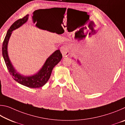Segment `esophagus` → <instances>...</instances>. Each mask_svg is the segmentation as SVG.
Returning a JSON list of instances; mask_svg holds the SVG:
<instances>
[{"label": "esophagus", "mask_w": 125, "mask_h": 125, "mask_svg": "<svg viewBox=\"0 0 125 125\" xmlns=\"http://www.w3.org/2000/svg\"><path fill=\"white\" fill-rule=\"evenodd\" d=\"M61 52L63 57H67L69 54V48L66 46H63L61 47Z\"/></svg>", "instance_id": "obj_1"}]
</instances>
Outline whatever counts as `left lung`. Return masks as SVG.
I'll use <instances>...</instances> for the list:
<instances>
[{"label": "left lung", "instance_id": "obj_1", "mask_svg": "<svg viewBox=\"0 0 125 125\" xmlns=\"http://www.w3.org/2000/svg\"><path fill=\"white\" fill-rule=\"evenodd\" d=\"M106 48L108 51L110 59L106 64L98 71L91 70L88 64L82 65L79 61L75 65V81L78 85L88 92H96L104 89L113 79L117 61V48L116 43L110 41Z\"/></svg>", "mask_w": 125, "mask_h": 125}]
</instances>
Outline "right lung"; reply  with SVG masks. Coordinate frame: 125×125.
Segmentation results:
<instances>
[{
    "label": "right lung",
    "mask_w": 125,
    "mask_h": 125,
    "mask_svg": "<svg viewBox=\"0 0 125 125\" xmlns=\"http://www.w3.org/2000/svg\"><path fill=\"white\" fill-rule=\"evenodd\" d=\"M29 16V14L26 15L23 18L16 20L10 27L3 41V47H2V54H3L4 61L9 72L10 74L12 76V78L16 82L27 87L38 88L42 87L47 83L51 75L53 68L55 65L60 62L62 58V54L61 53L60 50H56L46 60L42 68L36 74L33 75L24 76L17 72L10 62L9 56H8V44L10 37L11 36L12 31L24 24L28 20ZM32 19L33 21L35 20L36 21V18L34 17V15H33Z\"/></svg>",
    "instance_id": "add662e5"
}]
</instances>
